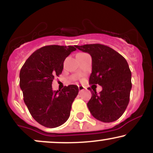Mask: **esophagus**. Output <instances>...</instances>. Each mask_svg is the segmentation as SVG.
<instances>
[{"label":"esophagus","instance_id":"1","mask_svg":"<svg viewBox=\"0 0 153 153\" xmlns=\"http://www.w3.org/2000/svg\"><path fill=\"white\" fill-rule=\"evenodd\" d=\"M85 88L84 87V86H82V85H79L78 86V89H79V91H84L85 90Z\"/></svg>","mask_w":153,"mask_h":153}]
</instances>
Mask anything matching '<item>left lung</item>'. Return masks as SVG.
<instances>
[{
  "instance_id": "8db88e82",
  "label": "left lung",
  "mask_w": 153,
  "mask_h": 153,
  "mask_svg": "<svg viewBox=\"0 0 153 153\" xmlns=\"http://www.w3.org/2000/svg\"><path fill=\"white\" fill-rule=\"evenodd\" d=\"M92 57V73L89 83L99 84L102 91L94 89L87 106L94 118L103 122L117 120L124 114L129 101L131 73L123 56L101 44L75 46Z\"/></svg>"
}]
</instances>
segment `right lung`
<instances>
[{
    "label": "right lung",
    "mask_w": 153,
    "mask_h": 153,
    "mask_svg": "<svg viewBox=\"0 0 153 153\" xmlns=\"http://www.w3.org/2000/svg\"><path fill=\"white\" fill-rule=\"evenodd\" d=\"M75 50L73 46L41 47L26 59L20 71L24 103L33 118L46 127L62 125L71 114L78 87L70 85L62 91H53L52 83L62 73L65 59Z\"/></svg>",
    "instance_id": "right-lung-1"
}]
</instances>
